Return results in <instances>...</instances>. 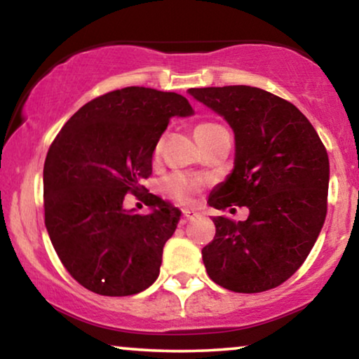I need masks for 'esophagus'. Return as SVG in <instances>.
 <instances>
[{
  "label": "esophagus",
  "instance_id": "34e87169",
  "mask_svg": "<svg viewBox=\"0 0 359 359\" xmlns=\"http://www.w3.org/2000/svg\"><path fill=\"white\" fill-rule=\"evenodd\" d=\"M198 212H196V210H193V209H184L183 210V217H181V222L183 224H186V222H189V220H193V219H196L198 217Z\"/></svg>",
  "mask_w": 359,
  "mask_h": 359
}]
</instances>
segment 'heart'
Segmentation results:
<instances>
[{"label":"heart","mask_w":359,"mask_h":359,"mask_svg":"<svg viewBox=\"0 0 359 359\" xmlns=\"http://www.w3.org/2000/svg\"><path fill=\"white\" fill-rule=\"evenodd\" d=\"M215 127H219V124H214V122H203V124H199L198 127H196L194 134L215 129ZM199 186H201V181L198 178H193V176H186L181 173L170 175L168 178H165V181H163L165 193L173 196V198L178 201H188L191 198V194H194L196 191L199 189Z\"/></svg>","instance_id":"b5f03b06"}]
</instances>
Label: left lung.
<instances>
[{"label":"left lung","instance_id":"obj_1","mask_svg":"<svg viewBox=\"0 0 359 359\" xmlns=\"http://www.w3.org/2000/svg\"><path fill=\"white\" fill-rule=\"evenodd\" d=\"M235 135L233 170L209 205H247V220L214 217L203 248L209 278L233 292H263L306 262L325 222L330 163L325 147L296 106L253 86L191 88ZM232 210V209H230Z\"/></svg>","mask_w":359,"mask_h":359}]
</instances>
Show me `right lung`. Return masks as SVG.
Listing matches in <instances>:
<instances>
[{
  "label": "right lung",
  "mask_w": 359,
  "mask_h": 359,
  "mask_svg": "<svg viewBox=\"0 0 359 359\" xmlns=\"http://www.w3.org/2000/svg\"><path fill=\"white\" fill-rule=\"evenodd\" d=\"M184 96L144 86L106 93L58 132L43 165L46 227L67 271L101 296L145 291L160 274L163 247L181 212L142 196L145 215L124 208L151 175V156L171 117L193 116ZM147 191V189H145Z\"/></svg>",
  "instance_id": "add662e5"
}]
</instances>
